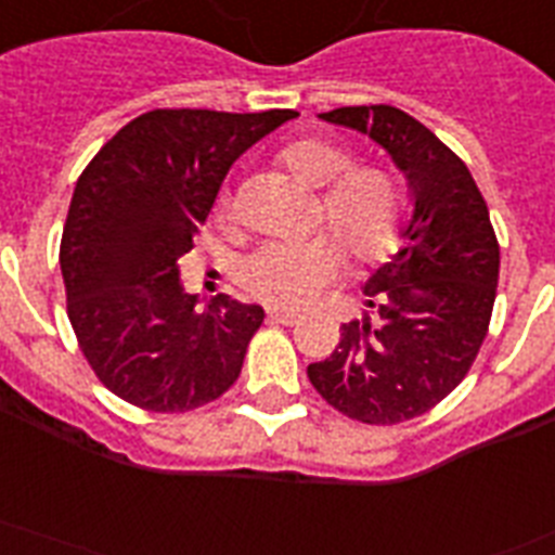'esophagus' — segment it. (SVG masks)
Returning a JSON list of instances; mask_svg holds the SVG:
<instances>
[{
  "label": "esophagus",
  "instance_id": "34e87169",
  "mask_svg": "<svg viewBox=\"0 0 555 555\" xmlns=\"http://www.w3.org/2000/svg\"><path fill=\"white\" fill-rule=\"evenodd\" d=\"M269 320H272V323H281V326H295V323H300V314H295V311L272 309L269 311Z\"/></svg>",
  "mask_w": 555,
  "mask_h": 555
}]
</instances>
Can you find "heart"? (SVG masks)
<instances>
[{
	"label": "heart",
	"mask_w": 555,
	"mask_h": 555,
	"mask_svg": "<svg viewBox=\"0 0 555 555\" xmlns=\"http://www.w3.org/2000/svg\"><path fill=\"white\" fill-rule=\"evenodd\" d=\"M281 164L300 181L320 192V212L346 258L354 267H374L400 246L405 227V192L391 169L354 164L346 146L328 139H300L281 150ZM227 204L215 206L223 221ZM340 245V246H341ZM339 246V247H340ZM332 237L272 241L241 263V286L272 309H306L340 274L343 253Z\"/></svg>",
	"instance_id": "obj_1"
}]
</instances>
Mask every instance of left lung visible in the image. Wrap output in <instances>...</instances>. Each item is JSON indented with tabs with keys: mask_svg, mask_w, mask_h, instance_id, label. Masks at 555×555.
I'll list each match as a JSON object with an SVG mask.
<instances>
[{
	"mask_svg": "<svg viewBox=\"0 0 555 555\" xmlns=\"http://www.w3.org/2000/svg\"><path fill=\"white\" fill-rule=\"evenodd\" d=\"M323 121L377 141L409 178L414 212L402 249L365 283V311L340 346L309 365L340 414L397 425L431 411L474 365L491 323L499 244L482 192L460 155L391 104L337 107Z\"/></svg>",
	"mask_w": 555,
	"mask_h": 555,
	"instance_id": "left-lung-1",
	"label": "left lung"
}]
</instances>
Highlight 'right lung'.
I'll use <instances>...</instances> for the list:
<instances>
[{
	"mask_svg": "<svg viewBox=\"0 0 555 555\" xmlns=\"http://www.w3.org/2000/svg\"><path fill=\"white\" fill-rule=\"evenodd\" d=\"M295 109H150L95 153L62 232L67 318L109 391L155 414L201 409L235 383L260 306L218 295L195 309L178 260L229 167Z\"/></svg>",
	"mask_w": 555,
	"mask_h": 555,
	"instance_id": "obj_1",
	"label": "right lung"
}]
</instances>
